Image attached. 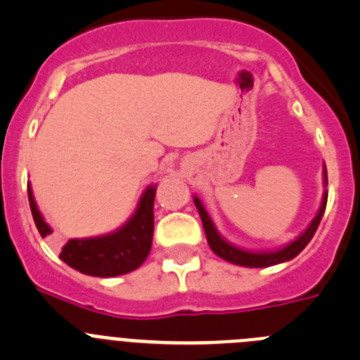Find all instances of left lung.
<instances>
[{"label": "left lung", "mask_w": 360, "mask_h": 360, "mask_svg": "<svg viewBox=\"0 0 360 360\" xmlns=\"http://www.w3.org/2000/svg\"><path fill=\"white\" fill-rule=\"evenodd\" d=\"M323 184L324 187L328 186V176H326V165L323 167ZM195 205L200 212V218H202L203 224V231H205V236H207V243L209 247L212 249V252L216 256H219L225 262L232 263V265H240V266H250V269H263V266H272V265H279V263L290 262L297 256L301 250L310 243V240L316 234L317 227L321 224V218L324 214V209H326V200H328V191L324 189L323 193V200H321L319 211L317 214L314 216V219L310 221L307 229H304L297 238H294L292 241H288L287 245H283L279 249L274 250H247L241 249V247H236V245H232L231 241L225 240L221 234L218 232L216 225L212 224L211 216L209 212L205 211L203 207L202 200L198 196H195Z\"/></svg>", "instance_id": "8db88e82"}]
</instances>
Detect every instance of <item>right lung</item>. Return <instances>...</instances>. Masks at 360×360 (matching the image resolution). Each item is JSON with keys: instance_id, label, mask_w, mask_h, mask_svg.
<instances>
[{"instance_id": "1", "label": "right lung", "mask_w": 360, "mask_h": 360, "mask_svg": "<svg viewBox=\"0 0 360 360\" xmlns=\"http://www.w3.org/2000/svg\"><path fill=\"white\" fill-rule=\"evenodd\" d=\"M155 193L157 186L146 187L135 212L122 227L103 236L68 240L59 257L72 269L97 278H115L139 269L151 250L153 229H155V219H153ZM28 202L41 236L44 238L52 234V229L37 209L30 184H28Z\"/></svg>"}]
</instances>
